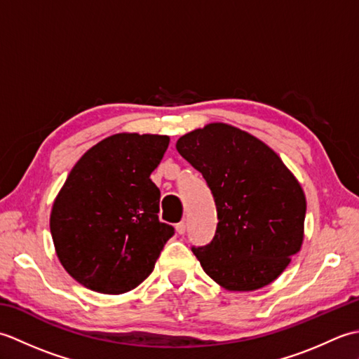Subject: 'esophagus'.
<instances>
[{"mask_svg":"<svg viewBox=\"0 0 359 359\" xmlns=\"http://www.w3.org/2000/svg\"><path fill=\"white\" fill-rule=\"evenodd\" d=\"M175 231H177L179 234H185V231H187V224H185V222L175 224Z\"/></svg>","mask_w":359,"mask_h":359,"instance_id":"34e87169","label":"esophagus"}]
</instances>
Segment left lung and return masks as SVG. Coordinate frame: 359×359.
Returning a JSON list of instances; mask_svg holds the SVG:
<instances>
[{"instance_id": "1", "label": "left lung", "mask_w": 359, "mask_h": 359, "mask_svg": "<svg viewBox=\"0 0 359 359\" xmlns=\"http://www.w3.org/2000/svg\"><path fill=\"white\" fill-rule=\"evenodd\" d=\"M211 189L217 228L193 247L203 271L230 292L269 285L302 247L306 194L269 144L226 123H208L175 143Z\"/></svg>"}]
</instances>
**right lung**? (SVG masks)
Segmentation results:
<instances>
[{
	"mask_svg": "<svg viewBox=\"0 0 359 359\" xmlns=\"http://www.w3.org/2000/svg\"><path fill=\"white\" fill-rule=\"evenodd\" d=\"M168 144V135L120 133L74 165L49 224L58 261L79 284L121 294L154 270L174 234L158 220L160 191L149 179Z\"/></svg>",
	"mask_w": 359,
	"mask_h": 359,
	"instance_id": "obj_1",
	"label": "right lung"
}]
</instances>
